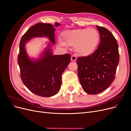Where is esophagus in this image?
I'll return each mask as SVG.
<instances>
[{
  "mask_svg": "<svg viewBox=\"0 0 131 131\" xmlns=\"http://www.w3.org/2000/svg\"><path fill=\"white\" fill-rule=\"evenodd\" d=\"M77 59V56L75 54L72 55V57H71V61H76Z\"/></svg>",
  "mask_w": 131,
  "mask_h": 131,
  "instance_id": "1",
  "label": "esophagus"
}]
</instances>
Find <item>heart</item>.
<instances>
[{
  "instance_id": "1",
  "label": "heart",
  "mask_w": 131,
  "mask_h": 131,
  "mask_svg": "<svg viewBox=\"0 0 131 131\" xmlns=\"http://www.w3.org/2000/svg\"><path fill=\"white\" fill-rule=\"evenodd\" d=\"M64 44L75 46V50L81 56H87L92 54L97 48L100 41V34L94 28L75 29L63 31L62 33Z\"/></svg>"
}]
</instances>
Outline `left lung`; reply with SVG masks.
Wrapping results in <instances>:
<instances>
[{"mask_svg":"<svg viewBox=\"0 0 131 131\" xmlns=\"http://www.w3.org/2000/svg\"><path fill=\"white\" fill-rule=\"evenodd\" d=\"M101 41L92 54L77 58L80 84L90 94L100 93L113 82L119 62L118 46L113 34L105 28L96 26Z\"/></svg>","mask_w":131,"mask_h":131,"instance_id":"left-lung-1","label":"left lung"}]
</instances>
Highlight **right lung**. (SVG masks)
<instances>
[{
	"instance_id": "obj_1",
	"label": "right lung",
	"mask_w": 131,
	"mask_h": 131,
	"mask_svg": "<svg viewBox=\"0 0 131 131\" xmlns=\"http://www.w3.org/2000/svg\"><path fill=\"white\" fill-rule=\"evenodd\" d=\"M55 25L39 23L31 27L23 35L19 43L18 64L20 69L22 81L31 92L40 97H49L56 94L61 88L62 75L69 64V54L53 55L51 44L55 43L54 27ZM47 37L51 43L38 59H31L25 49L27 41L34 37Z\"/></svg>"
}]
</instances>
